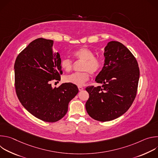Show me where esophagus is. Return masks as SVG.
Here are the masks:
<instances>
[{
  "label": "esophagus",
  "mask_w": 158,
  "mask_h": 158,
  "mask_svg": "<svg viewBox=\"0 0 158 158\" xmlns=\"http://www.w3.org/2000/svg\"><path fill=\"white\" fill-rule=\"evenodd\" d=\"M78 89H79V91H82V90L84 89V88L82 87H81V86H79Z\"/></svg>",
  "instance_id": "obj_1"
}]
</instances>
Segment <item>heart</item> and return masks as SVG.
<instances>
[{
  "mask_svg": "<svg viewBox=\"0 0 158 158\" xmlns=\"http://www.w3.org/2000/svg\"><path fill=\"white\" fill-rule=\"evenodd\" d=\"M73 56L80 60L84 61L82 73H76L64 76V81L65 82L71 83L78 86L82 85L89 79V73L92 74H98L102 69L103 62L101 57L94 56V53L87 48H81L74 51ZM62 69L66 72L71 70L73 62L69 58H64L60 61Z\"/></svg>",
  "mask_w": 158,
  "mask_h": 158,
  "instance_id": "heart-1",
  "label": "heart"
}]
</instances>
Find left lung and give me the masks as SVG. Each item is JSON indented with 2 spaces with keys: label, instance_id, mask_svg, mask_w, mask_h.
I'll use <instances>...</instances> for the list:
<instances>
[{
  "label": "left lung",
  "instance_id": "obj_1",
  "mask_svg": "<svg viewBox=\"0 0 158 158\" xmlns=\"http://www.w3.org/2000/svg\"><path fill=\"white\" fill-rule=\"evenodd\" d=\"M104 66L96 77L102 86H89L85 103L88 114L105 122L115 119L129 109L136 98L139 79L138 62L124 45L110 41L104 48Z\"/></svg>",
  "mask_w": 158,
  "mask_h": 158
}]
</instances>
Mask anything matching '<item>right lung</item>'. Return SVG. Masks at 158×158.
I'll list each match as a JSON object with an SVG mask.
<instances>
[{
    "mask_svg": "<svg viewBox=\"0 0 158 158\" xmlns=\"http://www.w3.org/2000/svg\"><path fill=\"white\" fill-rule=\"evenodd\" d=\"M54 41L43 38L31 42L17 57L15 87L22 105L35 118L54 123L68 110L69 102L79 89L71 83L52 87L51 81L60 80L61 59L52 50Z\"/></svg>",
    "mask_w": 158,
    "mask_h": 158,
    "instance_id": "1",
    "label": "right lung"
}]
</instances>
